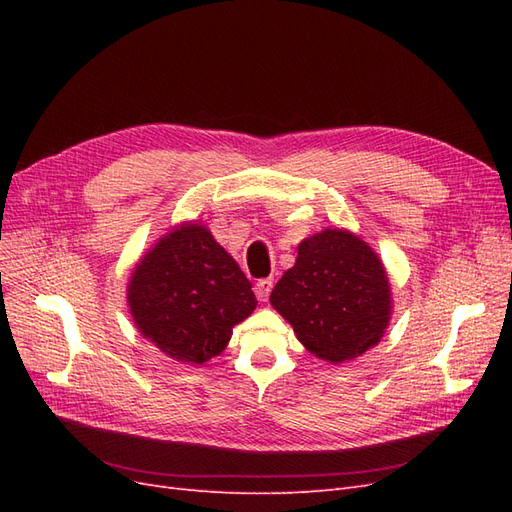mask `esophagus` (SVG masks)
I'll return each instance as SVG.
<instances>
[{
	"label": "esophagus",
	"mask_w": 512,
	"mask_h": 512,
	"mask_svg": "<svg viewBox=\"0 0 512 512\" xmlns=\"http://www.w3.org/2000/svg\"><path fill=\"white\" fill-rule=\"evenodd\" d=\"M271 288H273V280H258V284H256V288H254L256 297H258L260 301H267L269 294H271Z\"/></svg>",
	"instance_id": "obj_1"
}]
</instances>
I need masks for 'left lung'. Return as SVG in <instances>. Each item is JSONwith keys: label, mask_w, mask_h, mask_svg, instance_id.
<instances>
[{"label": "left lung", "mask_w": 512, "mask_h": 512, "mask_svg": "<svg viewBox=\"0 0 512 512\" xmlns=\"http://www.w3.org/2000/svg\"><path fill=\"white\" fill-rule=\"evenodd\" d=\"M269 301L305 350L333 365L378 346L393 314L380 256L346 228H324L303 239L294 267Z\"/></svg>", "instance_id": "obj_1"}]
</instances>
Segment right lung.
Segmentation results:
<instances>
[{"label":"right lung","instance_id":"right-lung-1","mask_svg":"<svg viewBox=\"0 0 512 512\" xmlns=\"http://www.w3.org/2000/svg\"><path fill=\"white\" fill-rule=\"evenodd\" d=\"M126 292L138 333L190 365L222 354L232 327L258 305L235 258L196 220L173 226L143 254Z\"/></svg>","mask_w":512,"mask_h":512}]
</instances>
